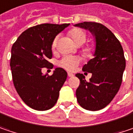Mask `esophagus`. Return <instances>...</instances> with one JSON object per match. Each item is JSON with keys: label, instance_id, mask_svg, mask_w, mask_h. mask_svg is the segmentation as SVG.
Instances as JSON below:
<instances>
[{"label": "esophagus", "instance_id": "obj_1", "mask_svg": "<svg viewBox=\"0 0 133 133\" xmlns=\"http://www.w3.org/2000/svg\"><path fill=\"white\" fill-rule=\"evenodd\" d=\"M68 76L69 77H74V74H72V73L68 72Z\"/></svg>", "mask_w": 133, "mask_h": 133}]
</instances>
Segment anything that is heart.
Listing matches in <instances>:
<instances>
[{
  "mask_svg": "<svg viewBox=\"0 0 133 133\" xmlns=\"http://www.w3.org/2000/svg\"><path fill=\"white\" fill-rule=\"evenodd\" d=\"M68 35L71 37V38L73 40L74 43L77 46H81L83 44L87 41V32L81 28H74L71 29L68 31ZM58 40H59V36H56L52 43V47L53 49L56 47ZM93 51H94V46L92 45H88L83 48V52L87 56H90L93 52ZM81 59L77 56H65L59 60L58 65L68 71H73L79 65Z\"/></svg>",
  "mask_w": 133,
  "mask_h": 133,
  "instance_id": "heart-1",
  "label": "heart"
}]
</instances>
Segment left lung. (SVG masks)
I'll list each match as a JSON object with an SVG mask.
<instances>
[{
    "label": "left lung",
    "instance_id": "1",
    "mask_svg": "<svg viewBox=\"0 0 133 133\" xmlns=\"http://www.w3.org/2000/svg\"><path fill=\"white\" fill-rule=\"evenodd\" d=\"M75 26L89 30L96 37L95 57L83 67L92 73L90 81L83 74H77L80 85L76 90L77 100L82 108L98 111L108 105L120 89L126 59L120 41L105 25L94 22H83Z\"/></svg>",
    "mask_w": 133,
    "mask_h": 133
}]
</instances>
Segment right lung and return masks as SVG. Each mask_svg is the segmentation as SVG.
I'll use <instances>...</instances> for the list:
<instances>
[{"mask_svg":"<svg viewBox=\"0 0 133 133\" xmlns=\"http://www.w3.org/2000/svg\"><path fill=\"white\" fill-rule=\"evenodd\" d=\"M69 24L45 23L29 28L13 43L10 68L14 87L30 108L46 111L56 105L59 91L66 81L67 72L56 68L52 75L43 74V68H52V43Z\"/></svg>","mask_w":133,"mask_h":133,"instance_id":"1","label":"right lung"}]
</instances>
